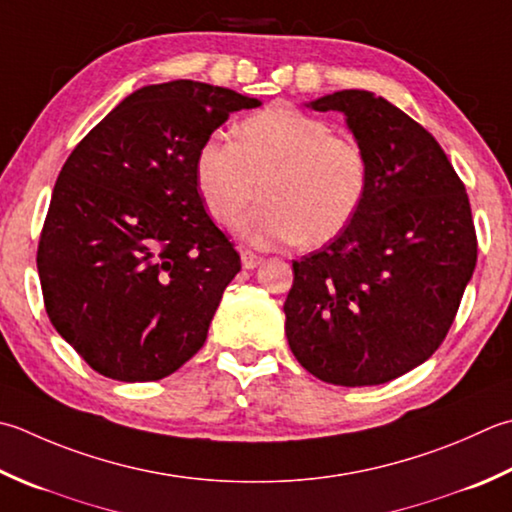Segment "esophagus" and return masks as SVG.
Returning <instances> with one entry per match:
<instances>
[{"label":"esophagus","instance_id":"34e87169","mask_svg":"<svg viewBox=\"0 0 512 512\" xmlns=\"http://www.w3.org/2000/svg\"><path fill=\"white\" fill-rule=\"evenodd\" d=\"M264 259L259 257V255H255V253H250V250H242V268H246V270H253V268H257L259 264H262Z\"/></svg>","mask_w":512,"mask_h":512}]
</instances>
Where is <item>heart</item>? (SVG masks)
<instances>
[{
	"label": "heart",
	"instance_id": "heart-1",
	"mask_svg": "<svg viewBox=\"0 0 512 512\" xmlns=\"http://www.w3.org/2000/svg\"><path fill=\"white\" fill-rule=\"evenodd\" d=\"M264 204L235 224L253 246H322L362 208L370 168L353 137L286 104L268 106L235 126V142L208 137L195 155V188L217 224H230L257 197Z\"/></svg>",
	"mask_w": 512,
	"mask_h": 512
}]
</instances>
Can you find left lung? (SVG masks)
<instances>
[{
	"label": "left lung",
	"mask_w": 512,
	"mask_h": 512,
	"mask_svg": "<svg viewBox=\"0 0 512 512\" xmlns=\"http://www.w3.org/2000/svg\"><path fill=\"white\" fill-rule=\"evenodd\" d=\"M306 106L346 117L370 184L346 230L293 262L288 346L322 382L386 384L444 342L473 277L466 188L437 139L384 97L350 88Z\"/></svg>",
	"instance_id": "obj_1"
}]
</instances>
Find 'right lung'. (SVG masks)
<instances>
[{"mask_svg":"<svg viewBox=\"0 0 512 512\" xmlns=\"http://www.w3.org/2000/svg\"><path fill=\"white\" fill-rule=\"evenodd\" d=\"M257 106L193 79L144 86L66 159L37 270L50 324L99 375L155 382L204 346L242 264L197 195L195 155Z\"/></svg>","mask_w":512,"mask_h":512,"instance_id":"right-lung-1","label":"right lung"}]
</instances>
